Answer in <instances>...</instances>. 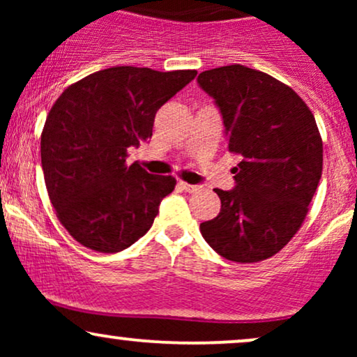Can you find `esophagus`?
I'll return each instance as SVG.
<instances>
[{"mask_svg": "<svg viewBox=\"0 0 357 357\" xmlns=\"http://www.w3.org/2000/svg\"><path fill=\"white\" fill-rule=\"evenodd\" d=\"M179 186L183 188L186 192H196L199 191V186H196V184H190V183H184V181H179Z\"/></svg>", "mask_w": 357, "mask_h": 357, "instance_id": "esophagus-1", "label": "esophagus"}]
</instances>
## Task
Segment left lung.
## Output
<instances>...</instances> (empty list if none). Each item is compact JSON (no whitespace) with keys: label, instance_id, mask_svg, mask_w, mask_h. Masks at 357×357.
<instances>
[{"label":"left lung","instance_id":"1","mask_svg":"<svg viewBox=\"0 0 357 357\" xmlns=\"http://www.w3.org/2000/svg\"><path fill=\"white\" fill-rule=\"evenodd\" d=\"M198 84L220 107L228 151L240 155L235 188L215 190L221 210L199 230L227 260H267L302 227L321 179L314 114L289 85L245 65L202 72Z\"/></svg>","mask_w":357,"mask_h":357}]
</instances>
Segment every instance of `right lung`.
Segmentation results:
<instances>
[{
	"mask_svg": "<svg viewBox=\"0 0 357 357\" xmlns=\"http://www.w3.org/2000/svg\"><path fill=\"white\" fill-rule=\"evenodd\" d=\"M196 77L122 65L90 73L61 92L42 132V167L56 218L80 245L117 253L153 227L173 176L127 165L153 136L155 112Z\"/></svg>",
	"mask_w": 357,
	"mask_h": 357,
	"instance_id": "1",
	"label": "right lung"
}]
</instances>
